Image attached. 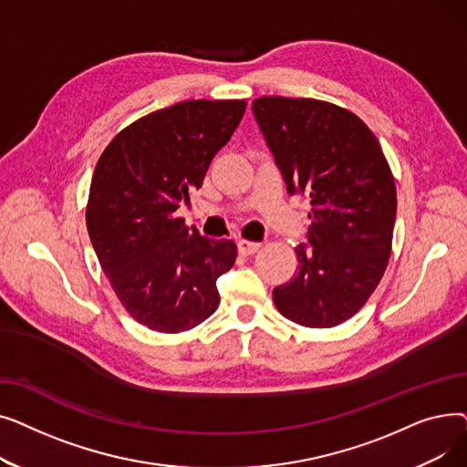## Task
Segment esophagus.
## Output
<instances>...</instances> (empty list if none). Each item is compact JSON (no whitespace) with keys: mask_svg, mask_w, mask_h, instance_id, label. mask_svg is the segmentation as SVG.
<instances>
[{"mask_svg":"<svg viewBox=\"0 0 467 467\" xmlns=\"http://www.w3.org/2000/svg\"><path fill=\"white\" fill-rule=\"evenodd\" d=\"M261 248L259 242H252V240H238V252L244 255H254L257 254Z\"/></svg>","mask_w":467,"mask_h":467,"instance_id":"34e87169","label":"esophagus"}]
</instances>
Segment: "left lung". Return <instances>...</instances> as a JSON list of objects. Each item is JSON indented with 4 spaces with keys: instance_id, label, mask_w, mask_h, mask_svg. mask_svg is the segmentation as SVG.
<instances>
[{
    "instance_id": "8db88e82",
    "label": "left lung",
    "mask_w": 467,
    "mask_h": 467,
    "mask_svg": "<svg viewBox=\"0 0 467 467\" xmlns=\"http://www.w3.org/2000/svg\"><path fill=\"white\" fill-rule=\"evenodd\" d=\"M289 194L310 199L299 268L273 289L280 314L335 327L379 285L391 252L396 183L375 134L354 113L312 98L263 96L252 104Z\"/></svg>"
}]
</instances>
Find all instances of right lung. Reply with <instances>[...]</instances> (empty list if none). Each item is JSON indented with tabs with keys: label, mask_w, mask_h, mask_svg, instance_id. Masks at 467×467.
<instances>
[{
	"label": "right lung",
	"mask_w": 467,
	"mask_h": 467,
	"mask_svg": "<svg viewBox=\"0 0 467 467\" xmlns=\"http://www.w3.org/2000/svg\"><path fill=\"white\" fill-rule=\"evenodd\" d=\"M246 111L244 100H187L119 132L96 164L87 229L115 296L141 326L192 329L219 306L217 278L233 240L202 236L176 217Z\"/></svg>",
	"instance_id": "add662e5"
}]
</instances>
